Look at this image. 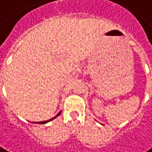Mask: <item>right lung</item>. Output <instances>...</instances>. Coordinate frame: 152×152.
Wrapping results in <instances>:
<instances>
[{"label":"right lung","mask_w":152,"mask_h":152,"mask_svg":"<svg viewBox=\"0 0 152 152\" xmlns=\"http://www.w3.org/2000/svg\"><path fill=\"white\" fill-rule=\"evenodd\" d=\"M60 114V113H59L57 114V115H56V116H55L54 118H51V119H49V120H48V121H43V122H39V124H46V123H48V122H49V121H51L52 119H53V118H55L56 117H58V116H59Z\"/></svg>","instance_id":"obj_1"}]
</instances>
